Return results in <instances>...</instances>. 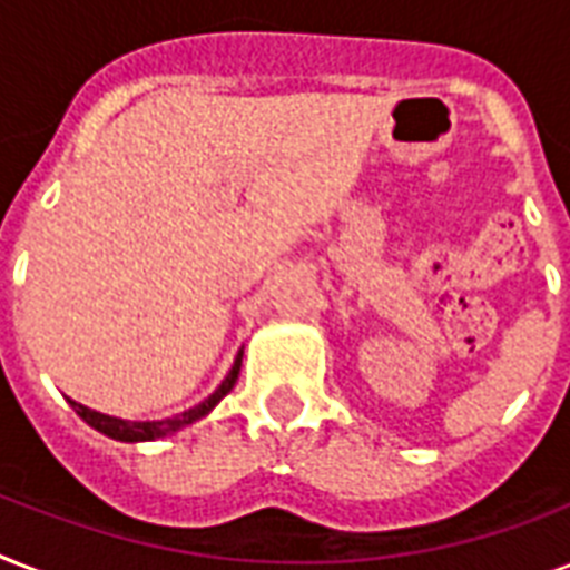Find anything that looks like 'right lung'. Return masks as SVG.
<instances>
[{"mask_svg":"<svg viewBox=\"0 0 570 570\" xmlns=\"http://www.w3.org/2000/svg\"><path fill=\"white\" fill-rule=\"evenodd\" d=\"M239 366H242V352L236 355L230 373H227V379L218 384V390H215L213 396H206L200 405L189 407V411H183V414L177 416H168V420H145V423H138V420H120V416L100 414V411H94V407L79 405V402H73V399H67V402H70V407H73L76 414L82 416L85 423L91 425V429H97V432L109 434L111 441H124V443L159 441V438H168V434L180 432V429H186V425L204 420V416L209 414V411H213V407L218 405L227 393H230L236 379H239Z\"/></svg>","mask_w":570,"mask_h":570,"instance_id":"right-lung-1","label":"right lung"}]
</instances>
